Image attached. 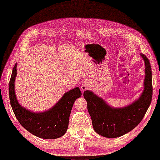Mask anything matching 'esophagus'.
<instances>
[{
  "instance_id": "1",
  "label": "esophagus",
  "mask_w": 160,
  "mask_h": 160,
  "mask_svg": "<svg viewBox=\"0 0 160 160\" xmlns=\"http://www.w3.org/2000/svg\"><path fill=\"white\" fill-rule=\"evenodd\" d=\"M89 88V85L87 83H82L81 84V91H82V92H84V91H85L86 89H88Z\"/></svg>"
}]
</instances>
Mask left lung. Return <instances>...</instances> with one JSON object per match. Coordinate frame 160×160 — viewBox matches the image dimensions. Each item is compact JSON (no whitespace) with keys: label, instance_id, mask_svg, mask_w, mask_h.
<instances>
[{"label":"left lung","instance_id":"1","mask_svg":"<svg viewBox=\"0 0 160 160\" xmlns=\"http://www.w3.org/2000/svg\"><path fill=\"white\" fill-rule=\"evenodd\" d=\"M139 55L145 63L143 90L132 103L121 108L112 107L93 91H84L93 128L101 136L115 138L129 132L141 122L149 107L153 93L151 65L146 55Z\"/></svg>","mask_w":160,"mask_h":160}]
</instances>
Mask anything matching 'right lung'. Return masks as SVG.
<instances>
[{
    "label": "right lung",
    "mask_w": 160,
    "mask_h": 160,
    "mask_svg": "<svg viewBox=\"0 0 160 160\" xmlns=\"http://www.w3.org/2000/svg\"><path fill=\"white\" fill-rule=\"evenodd\" d=\"M17 66L14 65L9 82V99L13 112L22 126L35 136L53 139L63 135L69 125V116L75 101L81 96L77 87L66 92L50 109L35 112L24 108L17 100L14 81L17 77Z\"/></svg>",
    "instance_id": "1"
}]
</instances>
